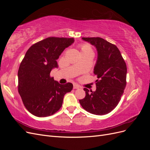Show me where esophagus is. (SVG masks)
Returning a JSON list of instances; mask_svg holds the SVG:
<instances>
[{
    "label": "esophagus",
    "instance_id": "34e87169",
    "mask_svg": "<svg viewBox=\"0 0 150 150\" xmlns=\"http://www.w3.org/2000/svg\"><path fill=\"white\" fill-rule=\"evenodd\" d=\"M80 87L79 86H78V85H77V84H74V86H73V88L74 89H79Z\"/></svg>",
    "mask_w": 150,
    "mask_h": 150
}]
</instances>
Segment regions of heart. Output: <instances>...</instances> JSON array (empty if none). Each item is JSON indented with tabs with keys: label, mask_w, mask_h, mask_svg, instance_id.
I'll return each mask as SVG.
<instances>
[{
	"label": "heart",
	"mask_w": 150,
	"mask_h": 150,
	"mask_svg": "<svg viewBox=\"0 0 150 150\" xmlns=\"http://www.w3.org/2000/svg\"><path fill=\"white\" fill-rule=\"evenodd\" d=\"M81 54H86V53H89L93 52V49L91 46L88 44H81L79 46Z\"/></svg>",
	"instance_id": "b5f03b06"
}]
</instances>
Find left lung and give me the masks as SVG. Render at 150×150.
<instances>
[{
    "label": "left lung",
    "mask_w": 150,
    "mask_h": 150,
    "mask_svg": "<svg viewBox=\"0 0 150 150\" xmlns=\"http://www.w3.org/2000/svg\"><path fill=\"white\" fill-rule=\"evenodd\" d=\"M96 47L98 60L94 69L97 75L96 90L84 88L86 96L79 103L86 111L96 115L108 114L116 107L126 85L127 67L120 50L101 38H83Z\"/></svg>",
    "instance_id": "1"
}]
</instances>
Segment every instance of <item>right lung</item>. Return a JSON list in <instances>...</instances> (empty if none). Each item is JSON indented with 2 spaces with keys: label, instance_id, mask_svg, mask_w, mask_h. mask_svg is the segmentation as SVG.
I'll return each instance as SVG.
<instances>
[{
  "label": "right lung",
  "instance_id": "1",
  "mask_svg": "<svg viewBox=\"0 0 150 150\" xmlns=\"http://www.w3.org/2000/svg\"><path fill=\"white\" fill-rule=\"evenodd\" d=\"M74 39L49 37L34 44L26 52L18 71V92L25 108L38 117L54 115L61 108L71 83L60 84L50 75L56 60Z\"/></svg>",
  "mask_w": 150,
  "mask_h": 150
}]
</instances>
